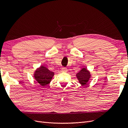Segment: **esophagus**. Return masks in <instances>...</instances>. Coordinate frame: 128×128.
<instances>
[{
    "mask_svg": "<svg viewBox=\"0 0 128 128\" xmlns=\"http://www.w3.org/2000/svg\"><path fill=\"white\" fill-rule=\"evenodd\" d=\"M61 70L62 72H67V69L66 68H62L61 69Z\"/></svg>",
    "mask_w": 128,
    "mask_h": 128,
    "instance_id": "esophagus-1",
    "label": "esophagus"
}]
</instances>
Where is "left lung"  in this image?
I'll return each instance as SVG.
<instances>
[{"label":"left lung","mask_w":128,"mask_h":128,"mask_svg":"<svg viewBox=\"0 0 128 128\" xmlns=\"http://www.w3.org/2000/svg\"><path fill=\"white\" fill-rule=\"evenodd\" d=\"M76 76L82 86H86L90 80L91 75L90 71L88 70L86 68H82L76 74Z\"/></svg>","instance_id":"1"}]
</instances>
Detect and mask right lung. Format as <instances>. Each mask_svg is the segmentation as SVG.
<instances>
[{"label": "right lung", "mask_w": 128, "mask_h": 128, "mask_svg": "<svg viewBox=\"0 0 128 128\" xmlns=\"http://www.w3.org/2000/svg\"><path fill=\"white\" fill-rule=\"evenodd\" d=\"M54 75V72L42 65L37 68L34 73V79L42 87L45 86L51 82Z\"/></svg>", "instance_id": "add662e5"}]
</instances>
